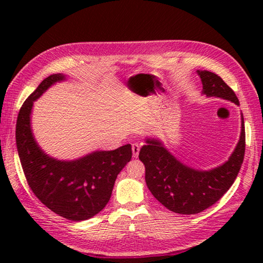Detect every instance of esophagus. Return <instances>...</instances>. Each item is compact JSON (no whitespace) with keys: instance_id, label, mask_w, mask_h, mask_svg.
<instances>
[{"instance_id":"34e87169","label":"esophagus","mask_w":263,"mask_h":263,"mask_svg":"<svg viewBox=\"0 0 263 263\" xmlns=\"http://www.w3.org/2000/svg\"><path fill=\"white\" fill-rule=\"evenodd\" d=\"M139 151H140V146L139 144H133L132 145V153H133V158H138V155H139Z\"/></svg>"}]
</instances>
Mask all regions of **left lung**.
I'll return each mask as SVG.
<instances>
[{"label":"left lung","instance_id":"obj_1","mask_svg":"<svg viewBox=\"0 0 263 263\" xmlns=\"http://www.w3.org/2000/svg\"><path fill=\"white\" fill-rule=\"evenodd\" d=\"M203 94L220 97L239 105L234 91L220 77L209 70H197ZM245 125L241 114L240 139L225 163L210 171H198L180 162L158 139H146L139 159L145 164V180L158 201L180 215H195L210 208L224 196L241 168L245 155Z\"/></svg>","mask_w":263,"mask_h":263}]
</instances>
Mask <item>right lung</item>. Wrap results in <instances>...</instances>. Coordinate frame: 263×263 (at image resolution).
Returning a JSON list of instances; mask_svg holds the SVG:
<instances>
[{"label":"right lung","mask_w":263,"mask_h":263,"mask_svg":"<svg viewBox=\"0 0 263 263\" xmlns=\"http://www.w3.org/2000/svg\"><path fill=\"white\" fill-rule=\"evenodd\" d=\"M62 74L43 80L22 105L16 124V145L29 186L39 201L57 215L81 221L94 217L108 204L115 181L132 158L131 145L115 151H96L72 161L48 157L31 130V110L52 84L64 81Z\"/></svg>","instance_id":"1"}]
</instances>
